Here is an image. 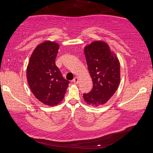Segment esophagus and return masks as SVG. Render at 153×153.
Segmentation results:
<instances>
[{"mask_svg":"<svg viewBox=\"0 0 153 153\" xmlns=\"http://www.w3.org/2000/svg\"><path fill=\"white\" fill-rule=\"evenodd\" d=\"M72 81H73L74 83H76V84H77V83H78V82H79V78H78V77H77V76L74 77V79L72 80Z\"/></svg>","mask_w":153,"mask_h":153,"instance_id":"esophagus-1","label":"esophagus"}]
</instances>
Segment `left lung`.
I'll list each match as a JSON object with an SVG mask.
<instances>
[{
	"label": "left lung",
	"instance_id": "1",
	"mask_svg": "<svg viewBox=\"0 0 153 153\" xmlns=\"http://www.w3.org/2000/svg\"><path fill=\"white\" fill-rule=\"evenodd\" d=\"M84 53L94 86L83 94L87 104L98 106L113 96L120 82V64L117 56L103 41H94L85 47Z\"/></svg>",
	"mask_w": 153,
	"mask_h": 153
}]
</instances>
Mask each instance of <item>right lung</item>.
Segmentation results:
<instances>
[{
    "label": "right lung",
    "mask_w": 153,
    "mask_h": 153,
    "mask_svg": "<svg viewBox=\"0 0 153 153\" xmlns=\"http://www.w3.org/2000/svg\"><path fill=\"white\" fill-rule=\"evenodd\" d=\"M59 47L56 42L49 41L39 45L27 67V80L32 94L42 103L51 106L64 99L70 82L56 65Z\"/></svg>",
    "instance_id": "right-lung-1"
}]
</instances>
